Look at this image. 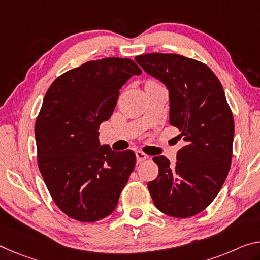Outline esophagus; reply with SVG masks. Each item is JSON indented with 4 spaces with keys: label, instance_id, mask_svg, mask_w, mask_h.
<instances>
[{
    "label": "esophagus",
    "instance_id": "34e87169",
    "mask_svg": "<svg viewBox=\"0 0 260 260\" xmlns=\"http://www.w3.org/2000/svg\"><path fill=\"white\" fill-rule=\"evenodd\" d=\"M136 158H137V162H142L144 160H146L147 159V155L142 152V151H136Z\"/></svg>",
    "mask_w": 260,
    "mask_h": 260
}]
</instances>
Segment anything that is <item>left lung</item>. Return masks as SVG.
I'll return each instance as SVG.
<instances>
[{"label": "left lung", "mask_w": 260, "mask_h": 260, "mask_svg": "<svg viewBox=\"0 0 260 260\" xmlns=\"http://www.w3.org/2000/svg\"><path fill=\"white\" fill-rule=\"evenodd\" d=\"M135 60L169 89L170 123L186 142L174 166L164 155L153 158L159 173L147 183L150 194L161 213L194 216L216 198L230 170L235 125L224 90L214 72L194 59L147 53Z\"/></svg>", "instance_id": "obj_1"}]
</instances>
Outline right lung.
<instances>
[{
	"mask_svg": "<svg viewBox=\"0 0 260 260\" xmlns=\"http://www.w3.org/2000/svg\"><path fill=\"white\" fill-rule=\"evenodd\" d=\"M139 74L131 59H99L55 79L44 98L35 125L38 167L71 218L95 222L116 208L136 155L100 145L98 130L113 115L122 86Z\"/></svg>",
	"mask_w": 260,
	"mask_h": 260,
	"instance_id": "obj_1",
	"label": "right lung"
}]
</instances>
